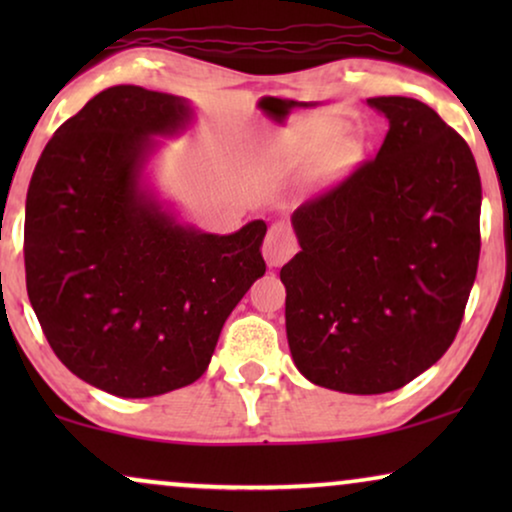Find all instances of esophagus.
<instances>
[{
	"mask_svg": "<svg viewBox=\"0 0 512 512\" xmlns=\"http://www.w3.org/2000/svg\"><path fill=\"white\" fill-rule=\"evenodd\" d=\"M298 251V240L293 235L291 226L286 223H272L268 235L263 242V256L268 261L270 268H279Z\"/></svg>",
	"mask_w": 512,
	"mask_h": 512,
	"instance_id": "esophagus-1",
	"label": "esophagus"
}]
</instances>
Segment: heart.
<instances>
[{"instance_id":"1","label":"heart","mask_w":512,"mask_h":512,"mask_svg":"<svg viewBox=\"0 0 512 512\" xmlns=\"http://www.w3.org/2000/svg\"><path fill=\"white\" fill-rule=\"evenodd\" d=\"M328 153H331V146H328V144L307 142L305 146H300V149L296 151V158L300 160V163H314V160L326 158Z\"/></svg>"}]
</instances>
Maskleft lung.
<instances>
[{
    "label": "left lung",
    "mask_w": 512,
    "mask_h": 512,
    "mask_svg": "<svg viewBox=\"0 0 512 512\" xmlns=\"http://www.w3.org/2000/svg\"><path fill=\"white\" fill-rule=\"evenodd\" d=\"M387 137L293 212L300 251L279 277L296 368L342 394H387L457 335L480 258L475 158L429 104L370 97Z\"/></svg>",
    "instance_id": "8db88e82"
}]
</instances>
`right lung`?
Instances as JSON below:
<instances>
[{"label":"right lung","mask_w":512,"mask_h":512,"mask_svg":"<svg viewBox=\"0 0 512 512\" xmlns=\"http://www.w3.org/2000/svg\"><path fill=\"white\" fill-rule=\"evenodd\" d=\"M191 118L181 97L102 90L55 130L27 188V296L55 356L107 394L193 384L265 272L263 221L200 233L142 186L151 137L177 135Z\"/></svg>","instance_id":"right-lung-1"}]
</instances>
